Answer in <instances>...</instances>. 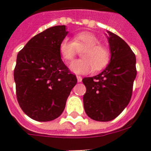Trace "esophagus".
Listing matches in <instances>:
<instances>
[{
    "label": "esophagus",
    "mask_w": 151,
    "mask_h": 151,
    "mask_svg": "<svg viewBox=\"0 0 151 151\" xmlns=\"http://www.w3.org/2000/svg\"><path fill=\"white\" fill-rule=\"evenodd\" d=\"M77 79H78V82H81L82 81V78L80 75H77Z\"/></svg>",
    "instance_id": "obj_1"
}]
</instances>
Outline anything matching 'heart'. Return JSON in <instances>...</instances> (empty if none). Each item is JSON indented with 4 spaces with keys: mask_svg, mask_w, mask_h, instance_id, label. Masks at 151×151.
<instances>
[{
    "mask_svg": "<svg viewBox=\"0 0 151 151\" xmlns=\"http://www.w3.org/2000/svg\"><path fill=\"white\" fill-rule=\"evenodd\" d=\"M81 51L83 59L73 62L70 67L73 73L85 74L93 69L95 71H99L110 61V49L101 44L99 37L91 32H81L76 34L74 41L66 37L59 45L60 54L66 62L72 61Z\"/></svg>",
    "mask_w": 151,
    "mask_h": 151,
    "instance_id": "obj_1",
    "label": "heart"
}]
</instances>
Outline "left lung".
<instances>
[{
    "label": "left lung",
    "mask_w": 151,
    "mask_h": 151,
    "mask_svg": "<svg viewBox=\"0 0 151 151\" xmlns=\"http://www.w3.org/2000/svg\"><path fill=\"white\" fill-rule=\"evenodd\" d=\"M107 33L110 63L98 75L82 79L86 87L83 96L85 113L98 122H110L124 110L131 99L136 77L134 52L123 39Z\"/></svg>",
    "instance_id": "left-lung-1"
}]
</instances>
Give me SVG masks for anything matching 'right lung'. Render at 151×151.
I'll list each match as a JSON object with an SVG mask.
<instances>
[{"instance_id":"right-lung-1","label":"right lung","mask_w":151,"mask_h":151,"mask_svg":"<svg viewBox=\"0 0 151 151\" xmlns=\"http://www.w3.org/2000/svg\"><path fill=\"white\" fill-rule=\"evenodd\" d=\"M67 33L65 26L50 27L32 37L17 55L14 79L18 103L37 122L59 117L78 82L60 56L59 45Z\"/></svg>"}]
</instances>
